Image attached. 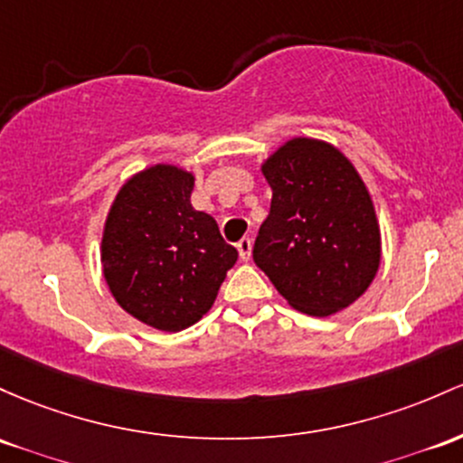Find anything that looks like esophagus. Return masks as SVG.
<instances>
[{
    "instance_id": "34e87169",
    "label": "esophagus",
    "mask_w": 463,
    "mask_h": 463,
    "mask_svg": "<svg viewBox=\"0 0 463 463\" xmlns=\"http://www.w3.org/2000/svg\"><path fill=\"white\" fill-rule=\"evenodd\" d=\"M237 252H240L241 261H250V257H252V240L243 237V240L237 243Z\"/></svg>"
}]
</instances>
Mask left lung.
Instances as JSON below:
<instances>
[{
	"label": "left lung",
	"instance_id": "1",
	"mask_svg": "<svg viewBox=\"0 0 463 463\" xmlns=\"http://www.w3.org/2000/svg\"><path fill=\"white\" fill-rule=\"evenodd\" d=\"M272 204L252 259L309 317L349 307L380 268V226L363 177L336 146L292 138L261 165Z\"/></svg>",
	"mask_w": 463,
	"mask_h": 463
}]
</instances>
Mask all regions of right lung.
Returning <instances> with one entry per match:
<instances>
[{
  "label": "right lung",
  "mask_w": 463,
  "mask_h": 463,
  "mask_svg": "<svg viewBox=\"0 0 463 463\" xmlns=\"http://www.w3.org/2000/svg\"><path fill=\"white\" fill-rule=\"evenodd\" d=\"M193 182L174 165L140 171L120 186L103 228L109 292L127 314L162 332L200 321L237 261L217 222L191 206Z\"/></svg>",
  "instance_id": "obj_1"
}]
</instances>
